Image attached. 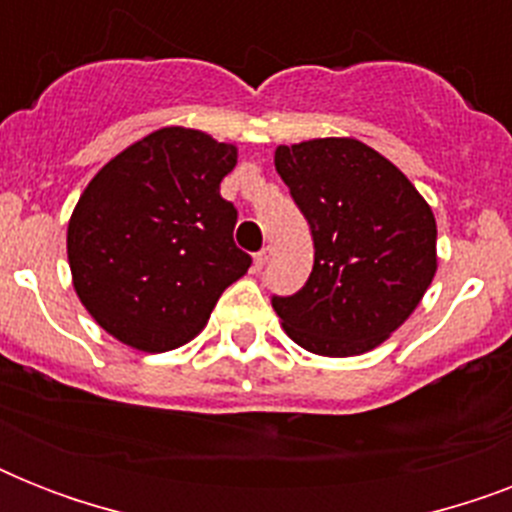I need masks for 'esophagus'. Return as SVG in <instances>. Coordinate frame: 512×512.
I'll use <instances>...</instances> for the list:
<instances>
[{"instance_id": "1", "label": "esophagus", "mask_w": 512, "mask_h": 512, "mask_svg": "<svg viewBox=\"0 0 512 512\" xmlns=\"http://www.w3.org/2000/svg\"><path fill=\"white\" fill-rule=\"evenodd\" d=\"M271 255H273V249H271V247H263V249H260V252H257V255H255V271H263L265 263L271 260Z\"/></svg>"}]
</instances>
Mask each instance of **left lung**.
I'll return each instance as SVG.
<instances>
[{
	"label": "left lung",
	"instance_id": "left-lung-1",
	"mask_svg": "<svg viewBox=\"0 0 512 512\" xmlns=\"http://www.w3.org/2000/svg\"><path fill=\"white\" fill-rule=\"evenodd\" d=\"M273 164L311 225L313 271L273 297L281 327L316 356L348 358L388 340L436 276V217L396 164L356 138L279 146Z\"/></svg>",
	"mask_w": 512,
	"mask_h": 512
}]
</instances>
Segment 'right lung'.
I'll list each match as a JSON object with an SVG mask.
<instances>
[{
    "label": "right lung",
    "mask_w": 512,
    "mask_h": 512,
    "mask_svg": "<svg viewBox=\"0 0 512 512\" xmlns=\"http://www.w3.org/2000/svg\"><path fill=\"white\" fill-rule=\"evenodd\" d=\"M239 148L193 127H162L92 177L68 220L71 284L95 324L143 353L207 327L252 257L233 244L236 209L220 196Z\"/></svg>",
    "instance_id": "right-lung-1"
}]
</instances>
